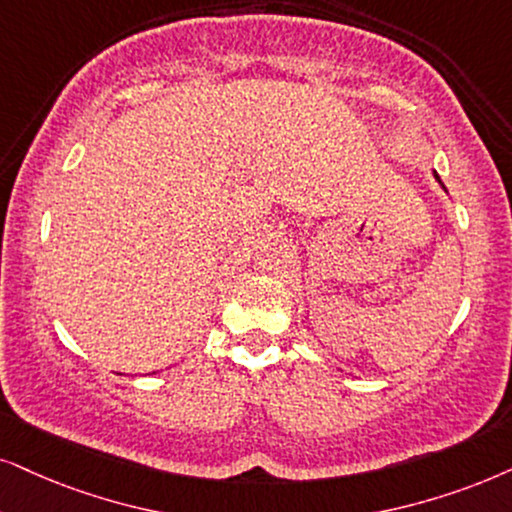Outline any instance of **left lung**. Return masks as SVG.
Wrapping results in <instances>:
<instances>
[{
	"label": "left lung",
	"mask_w": 512,
	"mask_h": 512,
	"mask_svg": "<svg viewBox=\"0 0 512 512\" xmlns=\"http://www.w3.org/2000/svg\"><path fill=\"white\" fill-rule=\"evenodd\" d=\"M435 179H437V181H439V186H442V189H444V191H446V186H444V184H442V179H439V174H435Z\"/></svg>",
	"instance_id": "8db88e82"
}]
</instances>
